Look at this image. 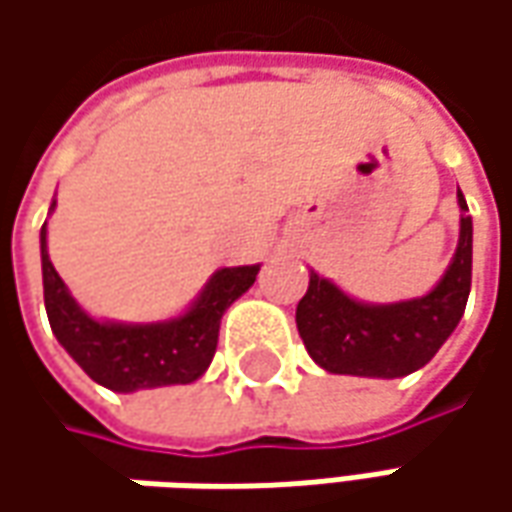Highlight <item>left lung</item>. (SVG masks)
<instances>
[{
	"label": "left lung",
	"instance_id": "1",
	"mask_svg": "<svg viewBox=\"0 0 512 512\" xmlns=\"http://www.w3.org/2000/svg\"><path fill=\"white\" fill-rule=\"evenodd\" d=\"M462 230L444 279L422 299L362 305L310 273L296 327L310 359L327 373L399 379L430 362L462 319L473 273V219L459 190Z\"/></svg>",
	"mask_w": 512,
	"mask_h": 512
}]
</instances>
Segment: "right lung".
Returning <instances> with one entry per match:
<instances>
[{"instance_id":"1","label":"right lung","mask_w":512,"mask_h":512,"mask_svg":"<svg viewBox=\"0 0 512 512\" xmlns=\"http://www.w3.org/2000/svg\"><path fill=\"white\" fill-rule=\"evenodd\" d=\"M39 242L45 310L53 336L93 382L116 393L196 382L213 362L225 310L259 276V265L222 267L185 316L159 325H110L90 319L73 302L65 282L50 265L45 225Z\"/></svg>"}]
</instances>
